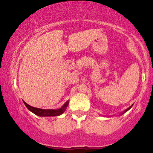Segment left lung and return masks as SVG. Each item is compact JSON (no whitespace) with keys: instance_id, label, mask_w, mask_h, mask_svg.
<instances>
[{"instance_id":"1","label":"left lung","mask_w":153,"mask_h":153,"mask_svg":"<svg viewBox=\"0 0 153 153\" xmlns=\"http://www.w3.org/2000/svg\"><path fill=\"white\" fill-rule=\"evenodd\" d=\"M131 107H132V105H131V106H130L129 108H127V109H126V110H125V111H124V113H125V112H127V111H129V110L130 108H131Z\"/></svg>"}]
</instances>
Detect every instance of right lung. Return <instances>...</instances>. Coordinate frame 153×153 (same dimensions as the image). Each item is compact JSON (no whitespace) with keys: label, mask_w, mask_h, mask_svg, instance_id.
Here are the masks:
<instances>
[{"label":"right lung","mask_w":153,"mask_h":153,"mask_svg":"<svg viewBox=\"0 0 153 153\" xmlns=\"http://www.w3.org/2000/svg\"><path fill=\"white\" fill-rule=\"evenodd\" d=\"M24 103L25 104L26 108L29 110L30 111H31L32 113H33L36 115L38 116H57L60 115L64 113L65 110L66 109V107L68 106V102L65 103L61 108L58 110H53V109H41V108H37L30 106L28 104H27L25 101H24Z\"/></svg>","instance_id":"obj_1"}]
</instances>
